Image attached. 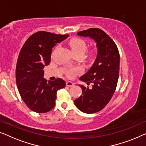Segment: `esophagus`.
I'll list each match as a JSON object with an SVG mask.
<instances>
[{
	"label": "esophagus",
	"instance_id": "1",
	"mask_svg": "<svg viewBox=\"0 0 146 146\" xmlns=\"http://www.w3.org/2000/svg\"><path fill=\"white\" fill-rule=\"evenodd\" d=\"M66 85L67 87H73L74 83L71 81H67L66 82Z\"/></svg>",
	"mask_w": 146,
	"mask_h": 146
}]
</instances>
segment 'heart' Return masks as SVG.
<instances>
[{"instance_id": "1", "label": "heart", "mask_w": 146, "mask_h": 146, "mask_svg": "<svg viewBox=\"0 0 146 146\" xmlns=\"http://www.w3.org/2000/svg\"><path fill=\"white\" fill-rule=\"evenodd\" d=\"M69 46H70L71 50L73 51L74 54L75 53H81L84 54L87 49V45L85 41L82 39L75 38L71 40L69 42ZM79 72V69L77 68L70 69L67 71V75L69 77H73L75 74Z\"/></svg>"}]
</instances>
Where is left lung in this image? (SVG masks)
Instances as JSON below:
<instances>
[{
    "label": "left lung",
    "mask_w": 146,
    "mask_h": 146,
    "mask_svg": "<svg viewBox=\"0 0 146 146\" xmlns=\"http://www.w3.org/2000/svg\"><path fill=\"white\" fill-rule=\"evenodd\" d=\"M77 35L90 37L95 41L97 56L91 69L80 77V80L87 85L93 83V88L79 85L83 92L74 102L81 111L95 113L107 105L116 90L120 70V54L114 41L99 28H89L79 32Z\"/></svg>",
    "instance_id": "8db88e82"
}]
</instances>
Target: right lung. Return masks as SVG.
<instances>
[{
	"label": "right lung",
	"instance_id": "add662e5",
	"mask_svg": "<svg viewBox=\"0 0 146 146\" xmlns=\"http://www.w3.org/2000/svg\"><path fill=\"white\" fill-rule=\"evenodd\" d=\"M69 36L40 31L30 36L20 50L16 67V85L23 101L32 111L48 112L55 106L57 92L65 87L62 79L48 81L44 77L52 48Z\"/></svg>",
	"mask_w": 146,
	"mask_h": 146
}]
</instances>
